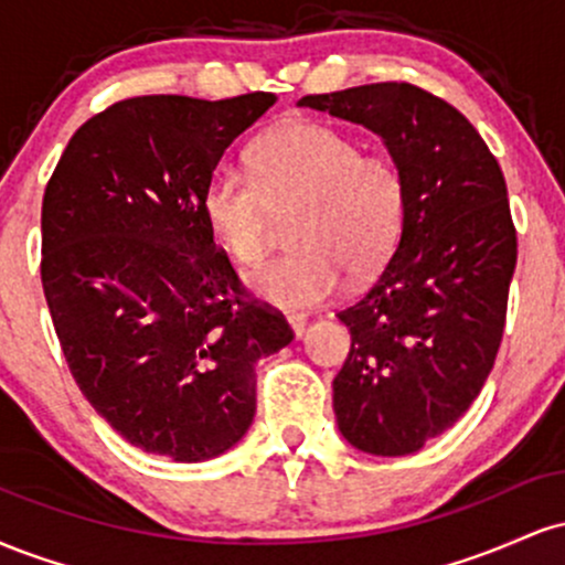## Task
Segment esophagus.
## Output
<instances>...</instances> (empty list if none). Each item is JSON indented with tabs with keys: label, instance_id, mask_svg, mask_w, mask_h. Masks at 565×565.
<instances>
[{
	"label": "esophagus",
	"instance_id": "esophagus-1",
	"mask_svg": "<svg viewBox=\"0 0 565 565\" xmlns=\"http://www.w3.org/2000/svg\"><path fill=\"white\" fill-rule=\"evenodd\" d=\"M287 321H289L291 332H295L297 337H302L305 323H308V316H302V313H287Z\"/></svg>",
	"mask_w": 565,
	"mask_h": 565
}]
</instances>
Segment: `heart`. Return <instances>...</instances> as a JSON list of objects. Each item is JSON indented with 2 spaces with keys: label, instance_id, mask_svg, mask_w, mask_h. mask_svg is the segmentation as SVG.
<instances>
[{
  "label": "heart",
  "instance_id": "1",
  "mask_svg": "<svg viewBox=\"0 0 565 565\" xmlns=\"http://www.w3.org/2000/svg\"><path fill=\"white\" fill-rule=\"evenodd\" d=\"M252 174L220 164L201 191L212 238L238 265L268 252V215L297 206L289 255L246 276V287L284 310L313 308L342 287V274L366 278L393 255L404 231L408 183L391 153L361 151L340 129L291 121L249 151Z\"/></svg>",
  "mask_w": 565,
  "mask_h": 565
}]
</instances>
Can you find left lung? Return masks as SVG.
<instances>
[{
  "instance_id": "1",
  "label": "left lung",
  "mask_w": 565,
  "mask_h": 565,
  "mask_svg": "<svg viewBox=\"0 0 565 565\" xmlns=\"http://www.w3.org/2000/svg\"><path fill=\"white\" fill-rule=\"evenodd\" d=\"M297 106L364 125L404 167V231L377 281L337 313L353 342L332 382L348 444L404 457L449 430L494 366L518 260L504 174L478 129L414 84L305 95Z\"/></svg>"
}]
</instances>
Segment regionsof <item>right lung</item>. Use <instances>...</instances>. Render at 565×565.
<instances>
[{"label": "right lung", "mask_w": 565, "mask_h": 565, "mask_svg": "<svg viewBox=\"0 0 565 565\" xmlns=\"http://www.w3.org/2000/svg\"><path fill=\"white\" fill-rule=\"evenodd\" d=\"M274 93L129 97L76 129L42 201V287L84 398L138 449L201 462L257 408L255 364L295 340L201 215L206 178Z\"/></svg>", "instance_id": "add662e5"}]
</instances>
